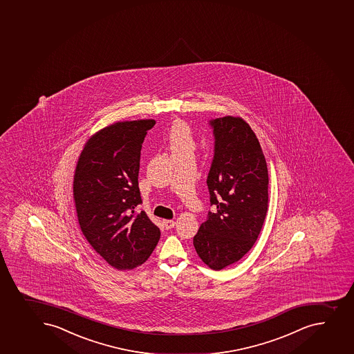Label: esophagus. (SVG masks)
<instances>
[{
    "mask_svg": "<svg viewBox=\"0 0 354 354\" xmlns=\"http://www.w3.org/2000/svg\"><path fill=\"white\" fill-rule=\"evenodd\" d=\"M164 226L166 230H171V228L174 227L175 221H164Z\"/></svg>",
    "mask_w": 354,
    "mask_h": 354,
    "instance_id": "1",
    "label": "esophagus"
}]
</instances>
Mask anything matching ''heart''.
I'll return each instance as SVG.
<instances>
[{
  "label": "heart",
  "mask_w": 354,
  "mask_h": 354,
  "mask_svg": "<svg viewBox=\"0 0 354 354\" xmlns=\"http://www.w3.org/2000/svg\"><path fill=\"white\" fill-rule=\"evenodd\" d=\"M168 147L173 156L194 154L196 149V140L190 127L183 121L173 123L168 133Z\"/></svg>",
  "instance_id": "heart-1"
}]
</instances>
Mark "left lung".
I'll use <instances>...</instances> for the list:
<instances>
[{
  "label": "left lung",
  "mask_w": 354,
  "mask_h": 354,
  "mask_svg": "<svg viewBox=\"0 0 354 354\" xmlns=\"http://www.w3.org/2000/svg\"><path fill=\"white\" fill-rule=\"evenodd\" d=\"M214 154L207 185L214 212L194 236L211 269L238 262L252 249L268 211V167L255 133L241 118L211 120Z\"/></svg>",
  "instance_id": "1"
}]
</instances>
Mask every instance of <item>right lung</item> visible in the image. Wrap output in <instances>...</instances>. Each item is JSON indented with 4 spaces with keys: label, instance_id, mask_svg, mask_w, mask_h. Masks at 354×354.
I'll list each match as a JSON object with an SVG mask.
<instances>
[{
    "label": "right lung",
    "instance_id": "add662e5",
    "mask_svg": "<svg viewBox=\"0 0 354 354\" xmlns=\"http://www.w3.org/2000/svg\"><path fill=\"white\" fill-rule=\"evenodd\" d=\"M154 120L116 122L85 144L74 176L78 223L92 248L118 270L143 264L160 231L144 211L138 188L140 150Z\"/></svg>",
    "mask_w": 354,
    "mask_h": 354
}]
</instances>
